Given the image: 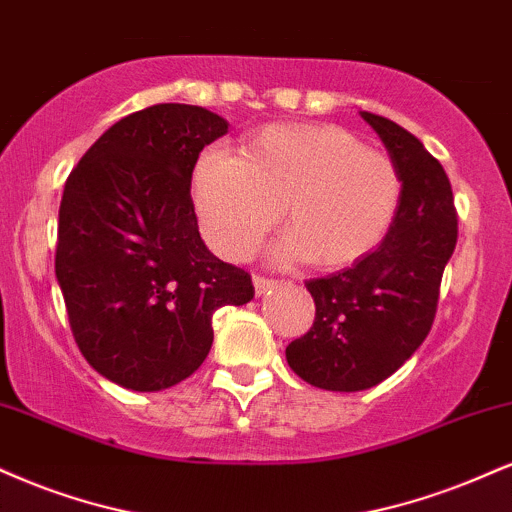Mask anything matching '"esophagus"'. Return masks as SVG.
Returning <instances> with one entry per match:
<instances>
[{"instance_id": "esophagus-1", "label": "esophagus", "mask_w": 512, "mask_h": 512, "mask_svg": "<svg viewBox=\"0 0 512 512\" xmlns=\"http://www.w3.org/2000/svg\"><path fill=\"white\" fill-rule=\"evenodd\" d=\"M252 286H255V295H264V293L274 291L279 283H276L274 279H267V276L257 274V276H252Z\"/></svg>"}]
</instances>
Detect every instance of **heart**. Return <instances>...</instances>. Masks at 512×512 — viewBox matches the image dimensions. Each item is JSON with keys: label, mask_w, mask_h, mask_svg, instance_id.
Here are the masks:
<instances>
[{"label": "heart", "mask_w": 512, "mask_h": 512, "mask_svg": "<svg viewBox=\"0 0 512 512\" xmlns=\"http://www.w3.org/2000/svg\"><path fill=\"white\" fill-rule=\"evenodd\" d=\"M195 209L212 248L243 260L279 221L274 260L346 267L381 243L403 176L384 152L338 126H272L245 152L212 147L195 169Z\"/></svg>", "instance_id": "obj_1"}]
</instances>
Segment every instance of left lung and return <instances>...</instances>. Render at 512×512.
I'll list each match as a JSON object with an SVG mask.
<instances>
[{
    "label": "left lung",
    "instance_id": "obj_1",
    "mask_svg": "<svg viewBox=\"0 0 512 512\" xmlns=\"http://www.w3.org/2000/svg\"><path fill=\"white\" fill-rule=\"evenodd\" d=\"M403 176L396 219L377 250L353 267L310 279L315 324L288 343L300 379L326 391H365L389 379L422 346L434 324L443 269L458 240L446 171L415 135L362 112Z\"/></svg>",
    "mask_w": 512,
    "mask_h": 512
}]
</instances>
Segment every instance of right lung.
Here are the masks:
<instances>
[{
	"label": "right lung",
	"mask_w": 512,
	"mask_h": 512,
	"mask_svg": "<svg viewBox=\"0 0 512 512\" xmlns=\"http://www.w3.org/2000/svg\"><path fill=\"white\" fill-rule=\"evenodd\" d=\"M229 131L193 104H155L104 131L66 178L54 272L80 353L131 391H162L205 362L212 315L250 303V274L197 231L190 181Z\"/></svg>",
	"instance_id": "right-lung-1"
}]
</instances>
